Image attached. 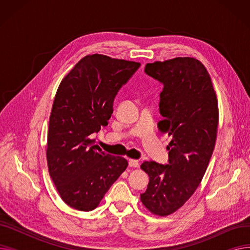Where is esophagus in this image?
Segmentation results:
<instances>
[{
    "label": "esophagus",
    "instance_id": "34e87169",
    "mask_svg": "<svg viewBox=\"0 0 250 250\" xmlns=\"http://www.w3.org/2000/svg\"><path fill=\"white\" fill-rule=\"evenodd\" d=\"M128 166L136 168V167L139 166V162H138V160H135V159H129L128 160Z\"/></svg>",
    "mask_w": 250,
    "mask_h": 250
}]
</instances>
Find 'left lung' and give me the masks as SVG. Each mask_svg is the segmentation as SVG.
I'll use <instances>...</instances> for the list:
<instances>
[{"mask_svg": "<svg viewBox=\"0 0 250 250\" xmlns=\"http://www.w3.org/2000/svg\"><path fill=\"white\" fill-rule=\"evenodd\" d=\"M145 73L163 85L158 126L171 141L168 164L141 165L149 175L141 201L153 214L167 216L185 205L205 175L217 138L218 101L205 65L193 58L147 63Z\"/></svg>", "mask_w": 250, "mask_h": 250, "instance_id": "left-lung-1", "label": "left lung"}]
</instances>
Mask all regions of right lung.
<instances>
[{"label": "right lung", "mask_w": 250, "mask_h": 250, "mask_svg": "<svg viewBox=\"0 0 250 250\" xmlns=\"http://www.w3.org/2000/svg\"><path fill=\"white\" fill-rule=\"evenodd\" d=\"M141 63L103 55L86 56L61 82L49 117L46 159L62 200L73 208L94 209L127 167L104 153L90 135L106 126L113 101Z\"/></svg>", "instance_id": "right-lung-1"}]
</instances>
